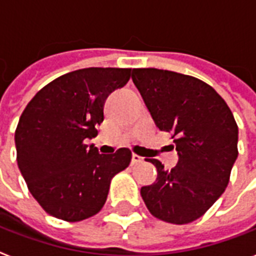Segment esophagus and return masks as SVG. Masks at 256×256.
Masks as SVG:
<instances>
[{
  "mask_svg": "<svg viewBox=\"0 0 256 256\" xmlns=\"http://www.w3.org/2000/svg\"><path fill=\"white\" fill-rule=\"evenodd\" d=\"M132 164H138V163H142L143 162V158L136 155V154H132Z\"/></svg>",
  "mask_w": 256,
  "mask_h": 256,
  "instance_id": "obj_1",
  "label": "esophagus"
}]
</instances>
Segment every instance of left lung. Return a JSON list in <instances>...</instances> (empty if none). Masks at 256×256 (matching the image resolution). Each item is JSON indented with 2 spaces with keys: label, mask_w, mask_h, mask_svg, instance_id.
Returning a JSON list of instances; mask_svg holds the SVG:
<instances>
[{
  "label": "left lung",
  "mask_w": 256,
  "mask_h": 256,
  "mask_svg": "<svg viewBox=\"0 0 256 256\" xmlns=\"http://www.w3.org/2000/svg\"><path fill=\"white\" fill-rule=\"evenodd\" d=\"M132 81L154 122L171 132L178 162L166 171L158 159L156 182L142 186L147 209L162 221H196L221 197L238 158V126L225 100L206 82L156 68L132 70Z\"/></svg>",
  "instance_id": "obj_1"
}]
</instances>
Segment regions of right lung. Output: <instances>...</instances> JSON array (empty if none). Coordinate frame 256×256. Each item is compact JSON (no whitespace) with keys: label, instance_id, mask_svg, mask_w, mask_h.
<instances>
[{"label":"right lung","instance_id":"right-lung-1","mask_svg":"<svg viewBox=\"0 0 256 256\" xmlns=\"http://www.w3.org/2000/svg\"><path fill=\"white\" fill-rule=\"evenodd\" d=\"M130 68H84L55 78L27 104L16 130V162L27 188L52 217L78 222L97 214L110 182L132 151L100 154L97 136L108 96L128 84Z\"/></svg>","mask_w":256,"mask_h":256}]
</instances>
